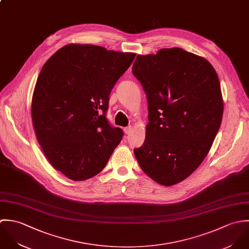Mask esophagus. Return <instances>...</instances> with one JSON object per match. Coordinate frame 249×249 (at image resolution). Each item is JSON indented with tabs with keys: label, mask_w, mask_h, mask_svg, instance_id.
<instances>
[{
	"label": "esophagus",
	"mask_w": 249,
	"mask_h": 249,
	"mask_svg": "<svg viewBox=\"0 0 249 249\" xmlns=\"http://www.w3.org/2000/svg\"><path fill=\"white\" fill-rule=\"evenodd\" d=\"M132 131H133V127H132V126H128V127L124 128V133H125L126 135H129L130 133H132Z\"/></svg>",
	"instance_id": "obj_1"
}]
</instances>
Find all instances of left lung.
<instances>
[{
	"instance_id": "1",
	"label": "left lung",
	"mask_w": 249,
	"mask_h": 249,
	"mask_svg": "<svg viewBox=\"0 0 249 249\" xmlns=\"http://www.w3.org/2000/svg\"><path fill=\"white\" fill-rule=\"evenodd\" d=\"M148 101L145 141L134 150L143 172L173 186L197 169L221 124L218 76L203 56L181 48L138 54L132 68Z\"/></svg>"
}]
</instances>
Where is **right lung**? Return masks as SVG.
Listing matches in <instances>:
<instances>
[{
    "label": "right lung",
    "mask_w": 249,
    "mask_h": 249,
    "mask_svg": "<svg viewBox=\"0 0 249 249\" xmlns=\"http://www.w3.org/2000/svg\"><path fill=\"white\" fill-rule=\"evenodd\" d=\"M137 53L70 43L43 65L33 99L36 140L51 165L73 181L100 173L121 142L106 111L110 91Z\"/></svg>",
    "instance_id": "add662e5"
}]
</instances>
